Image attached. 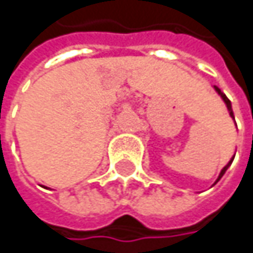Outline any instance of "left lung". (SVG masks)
<instances>
[{
  "label": "left lung",
  "instance_id": "1",
  "mask_svg": "<svg viewBox=\"0 0 253 253\" xmlns=\"http://www.w3.org/2000/svg\"><path fill=\"white\" fill-rule=\"evenodd\" d=\"M214 89H215V92H217V93H218V95H220V96H221V99H223V101H224V104H226V107H227L228 114H230V117H231V119H233V120H234V114H233V110H231V102H230V99H228L227 96H226V95H224V93H223V92H221V89H218V87H217V86H214ZM233 160H234V155H233V157H231V160H230V161H228V163H227V166H226V167H224V169H223V170H221V173H220V176H218V178H217V180H215V183H218V180H220V178H221V177L224 176V173H226V171H227V169H228V167H230V166H231V163H233ZM215 183H214V184H215Z\"/></svg>",
  "mask_w": 253,
  "mask_h": 253
}]
</instances>
